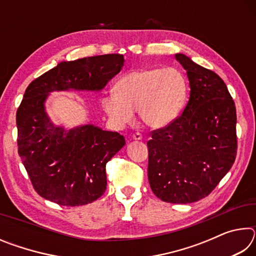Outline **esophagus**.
<instances>
[{
  "label": "esophagus",
  "mask_w": 256,
  "mask_h": 256,
  "mask_svg": "<svg viewBox=\"0 0 256 256\" xmlns=\"http://www.w3.org/2000/svg\"><path fill=\"white\" fill-rule=\"evenodd\" d=\"M132 138H133V140H136V141H140V140H142V134L138 133V132L134 133L132 136Z\"/></svg>",
  "instance_id": "esophagus-1"
}]
</instances>
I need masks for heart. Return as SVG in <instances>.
Wrapping results in <instances>:
<instances>
[{
	"mask_svg": "<svg viewBox=\"0 0 256 256\" xmlns=\"http://www.w3.org/2000/svg\"><path fill=\"white\" fill-rule=\"evenodd\" d=\"M115 92L105 94L102 108L118 126L131 123L138 110L151 128H162L177 118L188 99V84L176 68H141L118 81Z\"/></svg>",
	"mask_w": 256,
	"mask_h": 256,
	"instance_id": "1",
	"label": "heart"
}]
</instances>
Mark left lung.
<instances>
[{"label":"left lung","mask_w":256,"mask_h":256,"mask_svg":"<svg viewBox=\"0 0 256 256\" xmlns=\"http://www.w3.org/2000/svg\"><path fill=\"white\" fill-rule=\"evenodd\" d=\"M175 58L188 73L190 99L180 118L148 142V178L160 200L196 202L214 190L237 154L236 107L224 80L188 56Z\"/></svg>","instance_id":"1"}]
</instances>
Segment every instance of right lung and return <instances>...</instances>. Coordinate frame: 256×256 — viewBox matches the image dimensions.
<instances>
[{
  "instance_id": "1",
  "label": "right lung",
  "mask_w": 256,
  "mask_h": 256,
  "mask_svg": "<svg viewBox=\"0 0 256 256\" xmlns=\"http://www.w3.org/2000/svg\"><path fill=\"white\" fill-rule=\"evenodd\" d=\"M123 66L120 54L63 60L26 89L16 110L18 152L42 198L78 206L105 193L106 164L125 146L124 136L92 124L71 130L55 125L45 102L53 92H100Z\"/></svg>"
}]
</instances>
